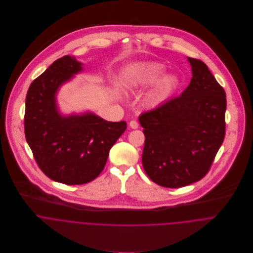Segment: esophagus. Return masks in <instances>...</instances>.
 Instances as JSON below:
<instances>
[{
	"label": "esophagus",
	"instance_id": "esophagus-1",
	"mask_svg": "<svg viewBox=\"0 0 253 253\" xmlns=\"http://www.w3.org/2000/svg\"><path fill=\"white\" fill-rule=\"evenodd\" d=\"M129 126H130L131 128H133V129H136V128H138L139 125H138V123H137L136 121L132 120V121H130V122H129Z\"/></svg>",
	"mask_w": 253,
	"mask_h": 253
}]
</instances>
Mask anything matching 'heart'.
Wrapping results in <instances>:
<instances>
[{"mask_svg":"<svg viewBox=\"0 0 253 253\" xmlns=\"http://www.w3.org/2000/svg\"><path fill=\"white\" fill-rule=\"evenodd\" d=\"M166 72L165 67L160 63H148L143 65L136 78L131 81V84H152L157 83ZM178 85V78L174 75L165 77L156 86L155 90L150 95V102L152 104L159 103L167 98Z\"/></svg>","mask_w":253,"mask_h":253,"instance_id":"b5f03b06","label":"heart"}]
</instances>
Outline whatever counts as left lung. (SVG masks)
Returning a JSON list of instances; mask_svg holds the SVG:
<instances>
[{"label": "left lung", "mask_w": 253, "mask_h": 253, "mask_svg": "<svg viewBox=\"0 0 253 253\" xmlns=\"http://www.w3.org/2000/svg\"><path fill=\"white\" fill-rule=\"evenodd\" d=\"M188 60L193 77L187 88L139 117L145 172L166 188L205 177L225 137V90L202 60Z\"/></svg>", "instance_id": "1"}]
</instances>
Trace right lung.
<instances>
[{
    "mask_svg": "<svg viewBox=\"0 0 253 253\" xmlns=\"http://www.w3.org/2000/svg\"><path fill=\"white\" fill-rule=\"evenodd\" d=\"M75 56L55 60L35 79L26 95L24 132L41 170L50 179L81 185L103 170L109 151L126 123L108 122L88 113L62 117L56 107L59 86L82 71Z\"/></svg>",
    "mask_w": 253,
    "mask_h": 253,
    "instance_id": "1",
    "label": "right lung"
}]
</instances>
